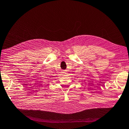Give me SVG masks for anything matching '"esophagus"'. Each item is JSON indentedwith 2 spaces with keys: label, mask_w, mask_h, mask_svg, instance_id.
<instances>
[{
  "label": "esophagus",
  "mask_w": 129,
  "mask_h": 129,
  "mask_svg": "<svg viewBox=\"0 0 129 129\" xmlns=\"http://www.w3.org/2000/svg\"><path fill=\"white\" fill-rule=\"evenodd\" d=\"M62 74H66L67 73H66V71H62Z\"/></svg>",
  "instance_id": "34e87169"
}]
</instances>
